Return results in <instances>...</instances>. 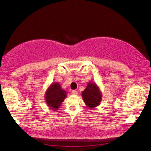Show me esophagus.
Returning a JSON list of instances; mask_svg holds the SVG:
<instances>
[{"mask_svg":"<svg viewBox=\"0 0 151 151\" xmlns=\"http://www.w3.org/2000/svg\"><path fill=\"white\" fill-rule=\"evenodd\" d=\"M71 94H73V95H77L78 94V91L76 90H72L71 91Z\"/></svg>","mask_w":151,"mask_h":151,"instance_id":"1","label":"esophagus"}]
</instances>
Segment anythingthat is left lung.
I'll return each mask as SVG.
<instances>
[{
    "label": "left lung",
    "mask_w": 151,
    "mask_h": 151,
    "mask_svg": "<svg viewBox=\"0 0 151 151\" xmlns=\"http://www.w3.org/2000/svg\"><path fill=\"white\" fill-rule=\"evenodd\" d=\"M82 98L88 108L93 109L97 107L102 100V93L94 82H89L86 88L81 93Z\"/></svg>",
    "instance_id": "1"
}]
</instances>
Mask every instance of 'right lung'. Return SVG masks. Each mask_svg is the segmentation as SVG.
Here are the masks:
<instances>
[{
	"instance_id": "add662e5",
	"label": "right lung",
	"mask_w": 151,
	"mask_h": 151,
	"mask_svg": "<svg viewBox=\"0 0 151 151\" xmlns=\"http://www.w3.org/2000/svg\"><path fill=\"white\" fill-rule=\"evenodd\" d=\"M66 96V91L61 88L58 82L52 83L45 94L46 103L48 106L53 111H57L60 108Z\"/></svg>"
}]
</instances>
